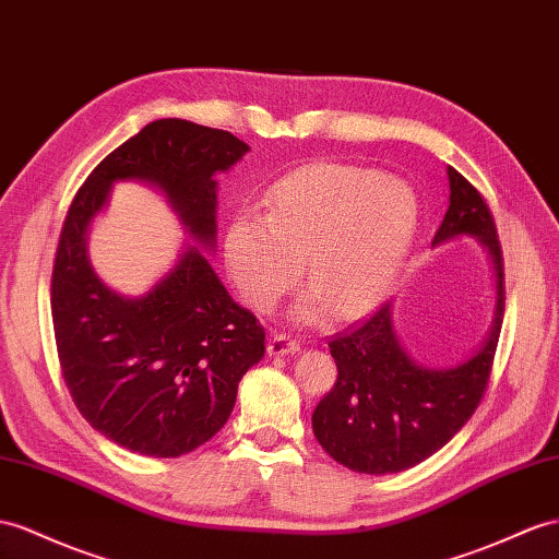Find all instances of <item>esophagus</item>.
<instances>
[{"mask_svg": "<svg viewBox=\"0 0 559 559\" xmlns=\"http://www.w3.org/2000/svg\"><path fill=\"white\" fill-rule=\"evenodd\" d=\"M299 349V342L297 340H293L290 335H285V333H274L269 337V347H266V352L271 354V356H285V354H295Z\"/></svg>", "mask_w": 559, "mask_h": 559, "instance_id": "34e87169", "label": "esophagus"}]
</instances>
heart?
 Instances as JSON below:
<instances>
[{
    "label": "heart",
    "mask_w": 559,
    "mask_h": 559,
    "mask_svg": "<svg viewBox=\"0 0 559 559\" xmlns=\"http://www.w3.org/2000/svg\"><path fill=\"white\" fill-rule=\"evenodd\" d=\"M418 200L378 169L317 163L285 175L266 195V214L240 212L226 226L224 260L242 299L266 311L307 271L295 305L299 321L333 307L354 317L392 288L418 234Z\"/></svg>",
    "instance_id": "b5f03b06"
}]
</instances>
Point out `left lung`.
<instances>
[{
    "mask_svg": "<svg viewBox=\"0 0 559 559\" xmlns=\"http://www.w3.org/2000/svg\"><path fill=\"white\" fill-rule=\"evenodd\" d=\"M451 205L432 246L475 236L496 269V319L484 347L455 368H423L399 345L392 305H378L328 342L337 364L335 388L313 408V435L340 465L392 475L437 453L477 411L498 347L506 311V262L484 195L449 167Z\"/></svg>",
    "mask_w": 559,
    "mask_h": 559,
    "instance_id": "left-lung-1",
    "label": "left lung"
}]
</instances>
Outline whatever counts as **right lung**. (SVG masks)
<instances>
[{"instance_id": "right-lung-1", "label": "right lung", "mask_w": 559, "mask_h": 559, "mask_svg": "<svg viewBox=\"0 0 559 559\" xmlns=\"http://www.w3.org/2000/svg\"><path fill=\"white\" fill-rule=\"evenodd\" d=\"M248 151L231 132L155 120L108 153L68 207L51 271L56 352L84 420L122 449L177 457L217 435L240 378L264 356V328L198 248L148 295L130 299L98 281L84 234L112 181L141 179L165 191L189 234L212 248L214 175Z\"/></svg>"}]
</instances>
